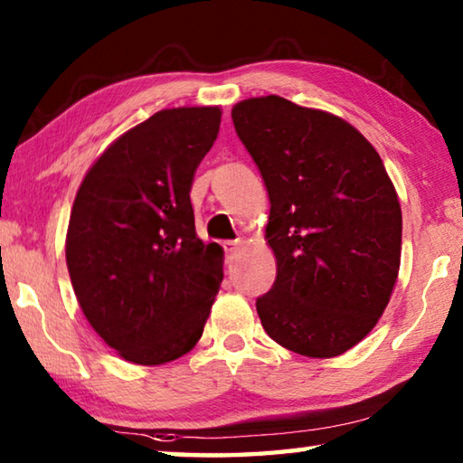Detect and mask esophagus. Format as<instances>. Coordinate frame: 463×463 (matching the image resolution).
Instances as JSON below:
<instances>
[{
  "label": "esophagus",
  "mask_w": 463,
  "mask_h": 463,
  "mask_svg": "<svg viewBox=\"0 0 463 463\" xmlns=\"http://www.w3.org/2000/svg\"><path fill=\"white\" fill-rule=\"evenodd\" d=\"M239 245H241V241H224V242H222V249H224L226 260H232L234 250L239 249Z\"/></svg>",
  "instance_id": "34e87169"
}]
</instances>
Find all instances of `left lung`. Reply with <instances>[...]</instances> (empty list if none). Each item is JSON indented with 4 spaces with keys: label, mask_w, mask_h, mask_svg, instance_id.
<instances>
[{
    "label": "left lung",
    "mask_w": 463,
    "mask_h": 463,
    "mask_svg": "<svg viewBox=\"0 0 463 463\" xmlns=\"http://www.w3.org/2000/svg\"><path fill=\"white\" fill-rule=\"evenodd\" d=\"M232 122L271 202L278 276L257 298L265 333L294 354L341 355L378 323L401 268L386 167L349 122L279 96L239 101Z\"/></svg>",
    "instance_id": "left-lung-1"
}]
</instances>
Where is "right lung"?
<instances>
[{
    "instance_id": "1",
    "label": "right lung",
    "mask_w": 463,
    "mask_h": 463,
    "mask_svg": "<svg viewBox=\"0 0 463 463\" xmlns=\"http://www.w3.org/2000/svg\"><path fill=\"white\" fill-rule=\"evenodd\" d=\"M221 108L161 109L109 145L75 195L67 268L101 339L159 365L200 341L222 281V249L195 234L190 190Z\"/></svg>"
}]
</instances>
